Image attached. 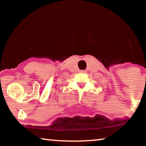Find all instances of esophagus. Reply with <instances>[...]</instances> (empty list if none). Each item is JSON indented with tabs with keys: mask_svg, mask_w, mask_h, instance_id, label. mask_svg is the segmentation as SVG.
<instances>
[{
	"mask_svg": "<svg viewBox=\"0 0 146 146\" xmlns=\"http://www.w3.org/2000/svg\"><path fill=\"white\" fill-rule=\"evenodd\" d=\"M80 71H81L82 73H85V72H86V71H85V70H81Z\"/></svg>",
	"mask_w": 146,
	"mask_h": 146,
	"instance_id": "1",
	"label": "esophagus"
}]
</instances>
